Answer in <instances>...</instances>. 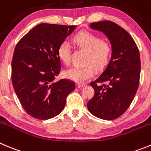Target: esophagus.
<instances>
[{"instance_id":"1","label":"esophagus","mask_w":151,"mask_h":151,"mask_svg":"<svg viewBox=\"0 0 151 151\" xmlns=\"http://www.w3.org/2000/svg\"><path fill=\"white\" fill-rule=\"evenodd\" d=\"M83 86H85V84L84 83H77V88H82V87H83Z\"/></svg>"}]
</instances>
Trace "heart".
Masks as SVG:
<instances>
[{"label": "heart", "mask_w": 151, "mask_h": 151, "mask_svg": "<svg viewBox=\"0 0 151 151\" xmlns=\"http://www.w3.org/2000/svg\"><path fill=\"white\" fill-rule=\"evenodd\" d=\"M74 42L83 50L89 52L85 66H75L64 71L65 77L78 83H82L91 78L95 69L101 71L107 65L112 53L110 42L102 40L100 36L89 32H80L74 37ZM60 60L66 65L71 63V45L67 41L60 45L57 50Z\"/></svg>", "instance_id": "obj_1"}]
</instances>
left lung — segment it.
<instances>
[{
	"label": "left lung",
	"mask_w": 151,
	"mask_h": 151,
	"mask_svg": "<svg viewBox=\"0 0 151 151\" xmlns=\"http://www.w3.org/2000/svg\"><path fill=\"white\" fill-rule=\"evenodd\" d=\"M90 27L107 36L112 53L103 74L90 83L95 95L87 107L98 118L113 120L126 112L137 91L141 71L139 48L130 35L114 22H94Z\"/></svg>",
	"instance_id": "left-lung-1"
}]
</instances>
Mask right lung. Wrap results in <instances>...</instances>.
Wrapping results in <instances>:
<instances>
[{"label":"right lung","mask_w":151,"mask_h":151,"mask_svg":"<svg viewBox=\"0 0 151 151\" xmlns=\"http://www.w3.org/2000/svg\"><path fill=\"white\" fill-rule=\"evenodd\" d=\"M75 28V25L41 24L15 46L12 83L22 107L33 118L47 120L58 115L67 96L75 89L72 80H54L61 70L59 46Z\"/></svg>","instance_id":"add662e5"}]
</instances>
